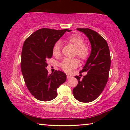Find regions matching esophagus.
<instances>
[{
    "label": "esophagus",
    "instance_id": "1",
    "mask_svg": "<svg viewBox=\"0 0 130 130\" xmlns=\"http://www.w3.org/2000/svg\"><path fill=\"white\" fill-rule=\"evenodd\" d=\"M67 77L68 80H69V79H70V78H72V76H69V75H68V74H67Z\"/></svg>",
    "mask_w": 130,
    "mask_h": 130
}]
</instances>
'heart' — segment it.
Masks as SVG:
<instances>
[{
	"label": "heart",
	"mask_w": 130,
	"mask_h": 130,
	"mask_svg": "<svg viewBox=\"0 0 130 130\" xmlns=\"http://www.w3.org/2000/svg\"><path fill=\"white\" fill-rule=\"evenodd\" d=\"M65 41L72 44L76 47L75 54L81 60H84L88 58L90 52L89 47L88 44L84 43V39L82 36L77 34H72L66 38ZM61 42L60 41H57L52 48L53 54L56 57H58L61 54ZM78 64V61L77 59L65 58L61 63V67L64 71L70 72Z\"/></svg>",
	"instance_id": "heart-1"
}]
</instances>
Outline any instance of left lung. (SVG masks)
I'll use <instances>...</instances> for the list:
<instances>
[{"instance_id": "obj_1", "label": "left lung", "mask_w": 130, "mask_h": 130, "mask_svg": "<svg viewBox=\"0 0 130 130\" xmlns=\"http://www.w3.org/2000/svg\"><path fill=\"white\" fill-rule=\"evenodd\" d=\"M88 38L91 54L80 73L87 72L81 80L77 76L78 84L73 89L74 97L79 102H93L100 96L106 85L111 67V55L107 41L89 28H77Z\"/></svg>"}]
</instances>
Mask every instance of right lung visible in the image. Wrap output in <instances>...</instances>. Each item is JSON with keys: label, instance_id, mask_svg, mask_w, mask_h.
Returning a JSON list of instances; mask_svg holds the SVG:
<instances>
[{"label": "right lung", "instance_id": "1", "mask_svg": "<svg viewBox=\"0 0 130 130\" xmlns=\"http://www.w3.org/2000/svg\"><path fill=\"white\" fill-rule=\"evenodd\" d=\"M67 31L71 30L41 28L30 35L23 43L22 73L28 91L39 100L54 99L57 96V89L65 82V73L56 70L49 74L46 67L47 60L53 56L54 44Z\"/></svg>", "mask_w": 130, "mask_h": 130}]
</instances>
